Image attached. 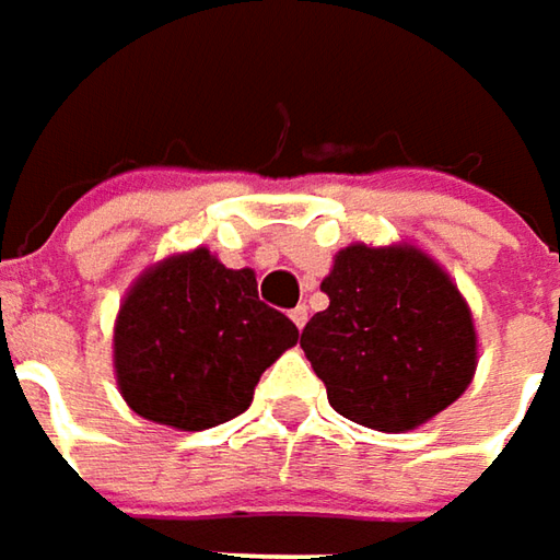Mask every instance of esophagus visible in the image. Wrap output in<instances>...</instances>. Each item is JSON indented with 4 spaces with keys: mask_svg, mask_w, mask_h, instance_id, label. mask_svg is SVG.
I'll return each mask as SVG.
<instances>
[{
    "mask_svg": "<svg viewBox=\"0 0 560 560\" xmlns=\"http://www.w3.org/2000/svg\"><path fill=\"white\" fill-rule=\"evenodd\" d=\"M290 317H292V324H295V327L302 330V327L308 324V308H305V305H299V308H292Z\"/></svg>",
    "mask_w": 560,
    "mask_h": 560,
    "instance_id": "34e87169",
    "label": "esophagus"
}]
</instances>
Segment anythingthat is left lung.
<instances>
[{"label":"left lung","mask_w":560,"mask_h":560,"mask_svg":"<svg viewBox=\"0 0 560 560\" xmlns=\"http://www.w3.org/2000/svg\"><path fill=\"white\" fill-rule=\"evenodd\" d=\"M330 295L302 349L342 418L408 433L464 396L477 374L467 299L436 258L411 243H352L334 255Z\"/></svg>","instance_id":"1"}]
</instances>
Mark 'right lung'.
I'll return each mask as SVG.
<instances>
[{
  "label": "right lung",
  "instance_id": "right-lung-1",
  "mask_svg": "<svg viewBox=\"0 0 560 560\" xmlns=\"http://www.w3.org/2000/svg\"><path fill=\"white\" fill-rule=\"evenodd\" d=\"M295 342L290 317L258 299L255 270L199 246L149 265L124 292L112 364L130 411L196 433L243 415Z\"/></svg>",
  "mask_w": 560,
  "mask_h": 560
}]
</instances>
